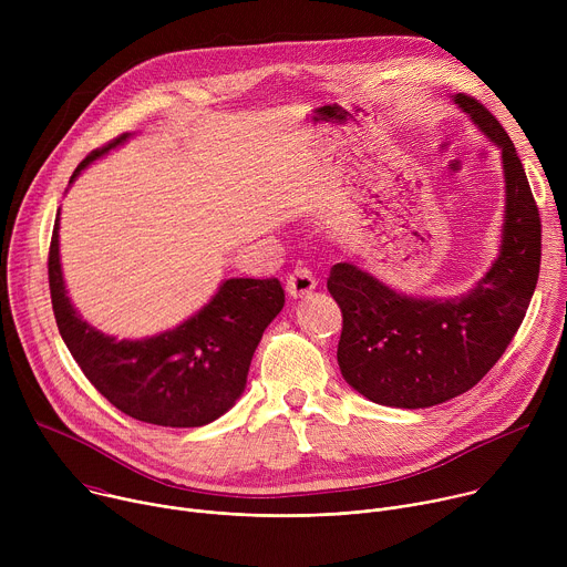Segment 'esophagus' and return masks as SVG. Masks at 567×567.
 <instances>
[{"label":"esophagus","instance_id":"esophagus-1","mask_svg":"<svg viewBox=\"0 0 567 567\" xmlns=\"http://www.w3.org/2000/svg\"><path fill=\"white\" fill-rule=\"evenodd\" d=\"M316 289V278L307 267H296L287 276V293L291 298H305Z\"/></svg>","mask_w":567,"mask_h":567}]
</instances>
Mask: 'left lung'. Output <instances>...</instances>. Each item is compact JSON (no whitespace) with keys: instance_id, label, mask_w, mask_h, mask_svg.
Listing matches in <instances>:
<instances>
[{"instance_id":"obj_1","label":"left lung","mask_w":567,"mask_h":567,"mask_svg":"<svg viewBox=\"0 0 567 567\" xmlns=\"http://www.w3.org/2000/svg\"><path fill=\"white\" fill-rule=\"evenodd\" d=\"M453 103L503 154L505 221L492 269L455 298L399 293L350 262L328 278L343 313L341 374L381 406L429 409L473 388L512 343L538 280L540 217L516 147L482 103L466 94Z\"/></svg>"}]
</instances>
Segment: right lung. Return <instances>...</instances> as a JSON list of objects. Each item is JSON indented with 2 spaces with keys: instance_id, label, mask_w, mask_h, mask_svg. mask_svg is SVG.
Wrapping results in <instances>:
<instances>
[{
  "instance_id": "obj_1",
  "label": "right lung",
  "mask_w": 567,
  "mask_h": 567,
  "mask_svg": "<svg viewBox=\"0 0 567 567\" xmlns=\"http://www.w3.org/2000/svg\"><path fill=\"white\" fill-rule=\"evenodd\" d=\"M127 138L130 134H121L94 150L80 161L71 182ZM58 228L55 219L49 287L58 330L80 370L112 406L138 422L171 429L204 426L233 409L245 392L262 332L285 305L280 280H224L210 302L175 330L116 341L73 309L60 269Z\"/></svg>"
}]
</instances>
